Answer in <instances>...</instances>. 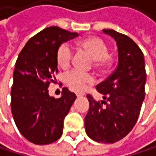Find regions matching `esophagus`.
<instances>
[{
	"instance_id": "esophagus-1",
	"label": "esophagus",
	"mask_w": 156,
	"mask_h": 156,
	"mask_svg": "<svg viewBox=\"0 0 156 156\" xmlns=\"http://www.w3.org/2000/svg\"><path fill=\"white\" fill-rule=\"evenodd\" d=\"M76 95H77V97H78V98H79V97H82L84 94H83V93H76Z\"/></svg>"
}]
</instances>
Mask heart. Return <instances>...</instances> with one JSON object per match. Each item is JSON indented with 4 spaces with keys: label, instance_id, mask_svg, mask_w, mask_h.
<instances>
[{
    "label": "heart",
    "instance_id": "heart-1",
    "mask_svg": "<svg viewBox=\"0 0 156 156\" xmlns=\"http://www.w3.org/2000/svg\"><path fill=\"white\" fill-rule=\"evenodd\" d=\"M78 47L86 51L95 61L98 68H106L112 61L111 56L108 54V48L107 43L98 37L91 36L81 40ZM73 57V50L69 43H62L57 51V62L62 69L69 67ZM65 83L73 90L81 91L88 84L94 82V78L90 74H86L78 69H71L64 76Z\"/></svg>",
    "mask_w": 156,
    "mask_h": 156
}]
</instances>
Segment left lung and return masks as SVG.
Here are the masks:
<instances>
[{
	"mask_svg": "<svg viewBox=\"0 0 156 156\" xmlns=\"http://www.w3.org/2000/svg\"><path fill=\"white\" fill-rule=\"evenodd\" d=\"M115 39L118 48V64L115 71L97 86L103 100L87 98L89 109L85 117L87 135L94 141L114 144L135 126L143 101L146 73L144 54L128 36L114 30H103Z\"/></svg>",
	"mask_w": 156,
	"mask_h": 156,
	"instance_id": "1",
	"label": "left lung"
}]
</instances>
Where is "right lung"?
I'll return each instance as SVG.
<instances>
[{
    "label": "right lung",
    "mask_w": 156,
    "mask_h": 156,
    "mask_svg": "<svg viewBox=\"0 0 156 156\" xmlns=\"http://www.w3.org/2000/svg\"><path fill=\"white\" fill-rule=\"evenodd\" d=\"M77 36V32L57 26L46 28L29 40L17 58L11 91L12 113L20 134L35 144L59 139L65 116L76 100V95L67 87L59 98L50 97L48 87L57 81L58 48Z\"/></svg>",
    "instance_id": "obj_1"
}]
</instances>
